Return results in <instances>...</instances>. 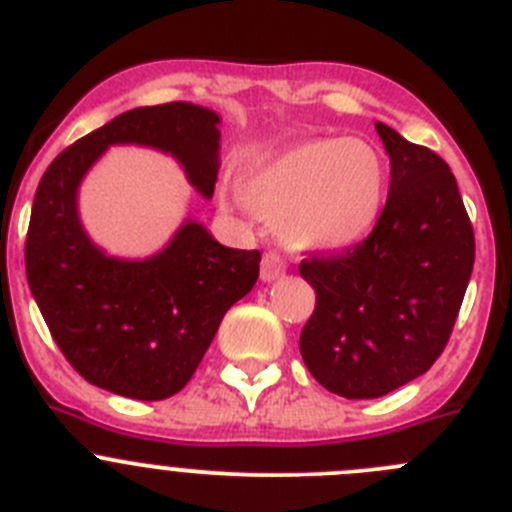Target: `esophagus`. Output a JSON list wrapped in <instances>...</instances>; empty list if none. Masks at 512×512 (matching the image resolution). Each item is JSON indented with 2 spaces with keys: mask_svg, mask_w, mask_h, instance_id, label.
Returning <instances> with one entry per match:
<instances>
[{
  "mask_svg": "<svg viewBox=\"0 0 512 512\" xmlns=\"http://www.w3.org/2000/svg\"><path fill=\"white\" fill-rule=\"evenodd\" d=\"M280 275H285V262H282V257L277 255V252H267V255L262 257L260 277L265 282H272V280H277Z\"/></svg>",
  "mask_w": 512,
  "mask_h": 512,
  "instance_id": "esophagus-1",
  "label": "esophagus"
}]
</instances>
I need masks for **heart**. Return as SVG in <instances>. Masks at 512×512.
Here are the masks:
<instances>
[{
    "instance_id": "obj_1",
    "label": "heart",
    "mask_w": 512,
    "mask_h": 512,
    "mask_svg": "<svg viewBox=\"0 0 512 512\" xmlns=\"http://www.w3.org/2000/svg\"><path fill=\"white\" fill-rule=\"evenodd\" d=\"M385 162L362 140H310L257 165L245 200L292 250L357 245L380 220Z\"/></svg>"
}]
</instances>
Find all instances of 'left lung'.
I'll return each instance as SVG.
<instances>
[{"instance_id": "8db88e82", "label": "left lung", "mask_w": 512, "mask_h": 512, "mask_svg": "<svg viewBox=\"0 0 512 512\" xmlns=\"http://www.w3.org/2000/svg\"><path fill=\"white\" fill-rule=\"evenodd\" d=\"M390 190L370 235L312 252L300 275L315 312L300 335L307 370L347 400L393 393L433 367L453 332L475 262V235L448 162L375 124Z\"/></svg>"}]
</instances>
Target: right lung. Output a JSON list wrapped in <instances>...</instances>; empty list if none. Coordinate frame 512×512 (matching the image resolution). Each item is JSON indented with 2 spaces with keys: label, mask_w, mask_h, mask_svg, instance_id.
<instances>
[{
  "label": "right lung",
  "mask_w": 512,
  "mask_h": 512,
  "mask_svg": "<svg viewBox=\"0 0 512 512\" xmlns=\"http://www.w3.org/2000/svg\"><path fill=\"white\" fill-rule=\"evenodd\" d=\"M220 117L190 102L137 107L54 157L29 217L24 265L39 312L69 365L87 382L132 400L185 388L225 312L255 287L260 252L220 245L185 220L147 260H119L94 245L77 215V190L112 145L170 152L200 195L220 170Z\"/></svg>",
  "instance_id": "obj_1"
}]
</instances>
